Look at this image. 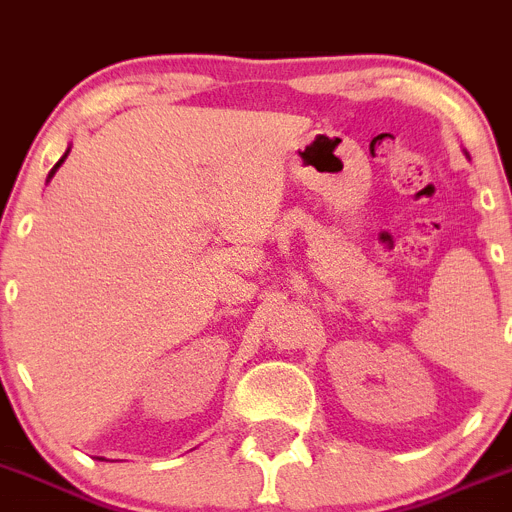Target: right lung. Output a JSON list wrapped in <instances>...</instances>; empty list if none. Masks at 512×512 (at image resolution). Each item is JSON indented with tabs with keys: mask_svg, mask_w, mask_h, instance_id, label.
<instances>
[{
	"mask_svg": "<svg viewBox=\"0 0 512 512\" xmlns=\"http://www.w3.org/2000/svg\"><path fill=\"white\" fill-rule=\"evenodd\" d=\"M68 154H70V148H68V151H65V154H62V159H60V161H57V164H55V166H52V171H50V174H47V181H50V179H52V176H55V171H57V169H60V166H62V161L68 159ZM98 460H103V457H98Z\"/></svg>",
	"mask_w": 512,
	"mask_h": 512,
	"instance_id": "obj_1",
	"label": "right lung"
}]
</instances>
